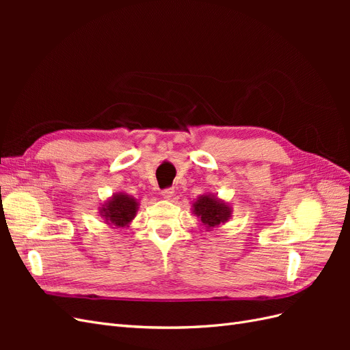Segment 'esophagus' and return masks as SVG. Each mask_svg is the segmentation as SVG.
<instances>
[{"instance_id": "34e87169", "label": "esophagus", "mask_w": 350, "mask_h": 350, "mask_svg": "<svg viewBox=\"0 0 350 350\" xmlns=\"http://www.w3.org/2000/svg\"><path fill=\"white\" fill-rule=\"evenodd\" d=\"M174 193H175V191H174L172 188H166V189H162V193H161V194H162V197H163V198H166V200H171V198L174 197Z\"/></svg>"}]
</instances>
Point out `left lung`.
Segmentation results:
<instances>
[{
	"mask_svg": "<svg viewBox=\"0 0 350 350\" xmlns=\"http://www.w3.org/2000/svg\"><path fill=\"white\" fill-rule=\"evenodd\" d=\"M193 215L198 217L201 226H204L207 230L219 228L221 224L232 217V207L228 201L219 198L211 193H204L193 201L191 206Z\"/></svg>",
	"mask_w": 350,
	"mask_h": 350,
	"instance_id": "left-lung-1",
	"label": "left lung"
}]
</instances>
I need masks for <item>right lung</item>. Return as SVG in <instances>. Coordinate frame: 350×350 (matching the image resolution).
I'll use <instances>...</instances> for the list:
<instances>
[{"instance_id":"1","label":"right lung","mask_w":350,"mask_h":350,"mask_svg":"<svg viewBox=\"0 0 350 350\" xmlns=\"http://www.w3.org/2000/svg\"><path fill=\"white\" fill-rule=\"evenodd\" d=\"M139 201L126 193H115L99 206V215L103 221L111 228H130L134 220Z\"/></svg>"}]
</instances>
